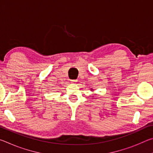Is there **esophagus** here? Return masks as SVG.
<instances>
[{
  "label": "esophagus",
  "mask_w": 153,
  "mask_h": 153,
  "mask_svg": "<svg viewBox=\"0 0 153 153\" xmlns=\"http://www.w3.org/2000/svg\"><path fill=\"white\" fill-rule=\"evenodd\" d=\"M71 82L72 84H76V83L77 82V79H71Z\"/></svg>",
  "instance_id": "obj_1"
}]
</instances>
